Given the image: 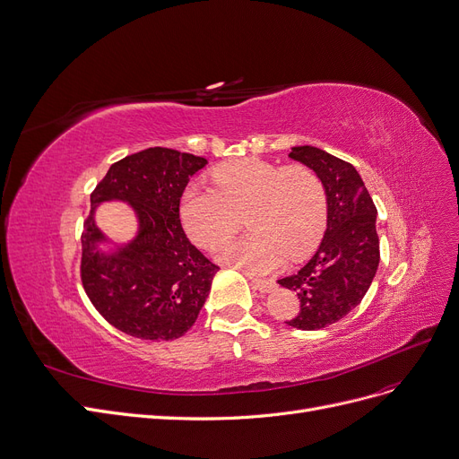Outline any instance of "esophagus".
Wrapping results in <instances>:
<instances>
[{"label":"esophagus","mask_w":459,"mask_h":459,"mask_svg":"<svg viewBox=\"0 0 459 459\" xmlns=\"http://www.w3.org/2000/svg\"><path fill=\"white\" fill-rule=\"evenodd\" d=\"M249 280H251L253 290H257V291H261V293L273 291V287H274V281H273V280H261V278H253V276H249Z\"/></svg>","instance_id":"1"}]
</instances>
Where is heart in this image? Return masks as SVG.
<instances>
[{
	"mask_svg": "<svg viewBox=\"0 0 459 459\" xmlns=\"http://www.w3.org/2000/svg\"><path fill=\"white\" fill-rule=\"evenodd\" d=\"M213 186L193 183L181 196L185 232L213 247L247 221L249 236L223 242L217 257L251 274H264L287 257L307 253L325 229L327 198L314 169L261 159L232 160L213 169Z\"/></svg>",
	"mask_w": 459,
	"mask_h": 459,
	"instance_id": "heart-1",
	"label": "heart"
}]
</instances>
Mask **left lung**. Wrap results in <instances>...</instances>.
Instances as JSON below:
<instances>
[{
  "instance_id": "obj_1",
  "label": "left lung",
  "mask_w": 459,
  "mask_h": 459,
  "mask_svg": "<svg viewBox=\"0 0 459 459\" xmlns=\"http://www.w3.org/2000/svg\"><path fill=\"white\" fill-rule=\"evenodd\" d=\"M290 157L312 168L327 195L324 240L299 273L278 280L300 300L299 314L285 324L316 331L348 316L375 280L380 263L377 206L350 162L312 145L291 147Z\"/></svg>"
}]
</instances>
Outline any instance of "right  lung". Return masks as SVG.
Segmentation results:
<instances>
[{"label":"right lung","mask_w":459,"mask_h":459,"mask_svg":"<svg viewBox=\"0 0 459 459\" xmlns=\"http://www.w3.org/2000/svg\"><path fill=\"white\" fill-rule=\"evenodd\" d=\"M208 164L166 147H149L111 164L91 195L81 234V281L108 324L143 341H174L193 327L219 270L186 238L179 202L189 178ZM125 199L139 213L136 240L111 256L95 244V204Z\"/></svg>","instance_id":"right-lung-1"}]
</instances>
